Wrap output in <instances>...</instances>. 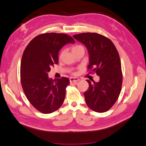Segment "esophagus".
<instances>
[{"label": "esophagus", "instance_id": "1", "mask_svg": "<svg viewBox=\"0 0 146 146\" xmlns=\"http://www.w3.org/2000/svg\"><path fill=\"white\" fill-rule=\"evenodd\" d=\"M69 80H70V82L77 83L79 80V78L77 77H71L69 78Z\"/></svg>", "mask_w": 146, "mask_h": 146}]
</instances>
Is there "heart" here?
Wrapping results in <instances>:
<instances>
[{
	"label": "heart",
	"mask_w": 146,
	"mask_h": 146,
	"mask_svg": "<svg viewBox=\"0 0 146 146\" xmlns=\"http://www.w3.org/2000/svg\"><path fill=\"white\" fill-rule=\"evenodd\" d=\"M80 48H83L82 45H77L73 46V47H72V52H75V51H77V50L80 49ZM62 52L61 53V54H60V57L62 56Z\"/></svg>",
	"instance_id": "b5f03b06"
}]
</instances>
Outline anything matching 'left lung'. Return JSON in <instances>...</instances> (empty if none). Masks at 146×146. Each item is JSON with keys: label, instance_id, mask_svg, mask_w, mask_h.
I'll return each instance as SVG.
<instances>
[{"label": "left lung", "instance_id": "left-lung-1", "mask_svg": "<svg viewBox=\"0 0 146 146\" xmlns=\"http://www.w3.org/2000/svg\"><path fill=\"white\" fill-rule=\"evenodd\" d=\"M73 38L84 44L89 54V69L96 72L99 81L86 80L89 88L84 92L88 106L97 112H105L114 105L121 92L122 71L116 48L109 39L97 33H82Z\"/></svg>", "mask_w": 146, "mask_h": 146}]
</instances>
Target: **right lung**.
I'll use <instances>...</instances> for the list:
<instances>
[{
	"instance_id": "right-lung-1",
	"label": "right lung",
	"mask_w": 146,
	"mask_h": 146,
	"mask_svg": "<svg viewBox=\"0 0 146 146\" xmlns=\"http://www.w3.org/2000/svg\"><path fill=\"white\" fill-rule=\"evenodd\" d=\"M74 43L67 34H42L31 40L23 52L20 71L23 91L32 106L43 114L54 112L64 103L69 78L52 80L48 73L58 63L60 50Z\"/></svg>"
}]
</instances>
